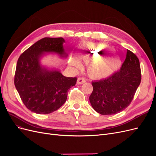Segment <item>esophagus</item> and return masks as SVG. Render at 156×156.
Segmentation results:
<instances>
[{
    "label": "esophagus",
    "mask_w": 156,
    "mask_h": 156,
    "mask_svg": "<svg viewBox=\"0 0 156 156\" xmlns=\"http://www.w3.org/2000/svg\"><path fill=\"white\" fill-rule=\"evenodd\" d=\"M85 82H86V79H85L83 78V77H79V78L77 79V83L78 84H83V83H85Z\"/></svg>",
    "instance_id": "obj_1"
}]
</instances>
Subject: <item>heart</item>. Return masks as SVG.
Here are the masks:
<instances>
[{
  "instance_id": "heart-1",
  "label": "heart",
  "mask_w": 156,
  "mask_h": 156,
  "mask_svg": "<svg viewBox=\"0 0 156 156\" xmlns=\"http://www.w3.org/2000/svg\"><path fill=\"white\" fill-rule=\"evenodd\" d=\"M109 51L107 46L102 44L87 43L80 51L79 57L90 62L87 71L88 75L94 79L107 77L115 73L121 66V61L116 58H108L105 55ZM70 64L73 66L79 67V61L75 58H71Z\"/></svg>"
}]
</instances>
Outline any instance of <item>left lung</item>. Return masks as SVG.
Returning a JSON list of instances; mask_svg holds the SVG:
<instances>
[{
  "label": "left lung",
  "mask_w": 156,
  "mask_h": 156,
  "mask_svg": "<svg viewBox=\"0 0 156 156\" xmlns=\"http://www.w3.org/2000/svg\"><path fill=\"white\" fill-rule=\"evenodd\" d=\"M141 81L139 60L127 49L119 71L111 76L92 82L89 100L93 108L102 115L119 113L129 105Z\"/></svg>",
  "instance_id": "left-lung-1"
}]
</instances>
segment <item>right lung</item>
<instances>
[{
    "label": "right lung",
    "mask_w": 156,
    "mask_h": 156,
    "mask_svg": "<svg viewBox=\"0 0 156 156\" xmlns=\"http://www.w3.org/2000/svg\"><path fill=\"white\" fill-rule=\"evenodd\" d=\"M62 37H44L20 55L14 76V84L25 107L37 114H49L66 101L68 90L75 86L77 77H66L57 70L42 68L40 58L44 53L65 52Z\"/></svg>",
    "instance_id": "1"
}]
</instances>
